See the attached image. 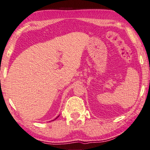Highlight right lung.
Listing matches in <instances>:
<instances>
[{"label":"right lung","mask_w":150,"mask_h":150,"mask_svg":"<svg viewBox=\"0 0 150 150\" xmlns=\"http://www.w3.org/2000/svg\"><path fill=\"white\" fill-rule=\"evenodd\" d=\"M58 117H57V118H58ZM54 120H55V119H54Z\"/></svg>","instance_id":"obj_1"}]
</instances>
